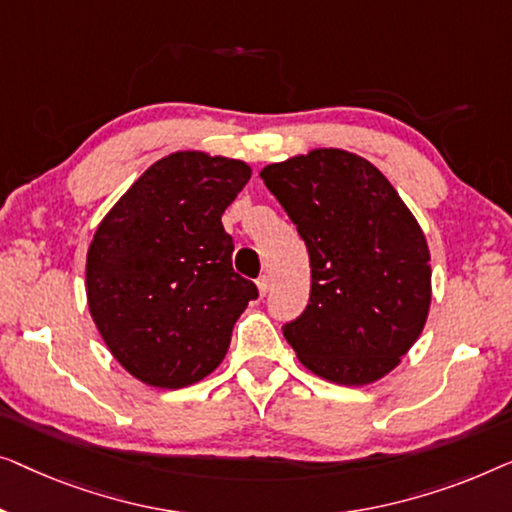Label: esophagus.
<instances>
[{
    "instance_id": "obj_1",
    "label": "esophagus",
    "mask_w": 512,
    "mask_h": 512,
    "mask_svg": "<svg viewBox=\"0 0 512 512\" xmlns=\"http://www.w3.org/2000/svg\"><path fill=\"white\" fill-rule=\"evenodd\" d=\"M257 290H259V297H266V292L271 290V278L269 276H259L257 278Z\"/></svg>"
}]
</instances>
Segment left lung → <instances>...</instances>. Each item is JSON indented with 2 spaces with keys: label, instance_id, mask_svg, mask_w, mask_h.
Listing matches in <instances>:
<instances>
[{
  "label": "left lung",
  "instance_id": "8db88e82",
  "mask_svg": "<svg viewBox=\"0 0 512 512\" xmlns=\"http://www.w3.org/2000/svg\"><path fill=\"white\" fill-rule=\"evenodd\" d=\"M259 176L311 259V299L283 325L287 343L331 383L383 378L429 313V248L413 213L371 162L345 150H313Z\"/></svg>",
  "mask_w": 512,
  "mask_h": 512
}]
</instances>
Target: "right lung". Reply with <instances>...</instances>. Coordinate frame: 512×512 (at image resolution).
Returning a JSON list of instances; mask_svg holds the SVG:
<instances>
[{
	"mask_svg": "<svg viewBox=\"0 0 512 512\" xmlns=\"http://www.w3.org/2000/svg\"><path fill=\"white\" fill-rule=\"evenodd\" d=\"M250 167L206 153L157 160L122 194L88 250V304L113 357L153 387L206 378L259 297L232 266L222 213Z\"/></svg>",
	"mask_w": 512,
	"mask_h": 512,
	"instance_id": "right-lung-1",
	"label": "right lung"
}]
</instances>
